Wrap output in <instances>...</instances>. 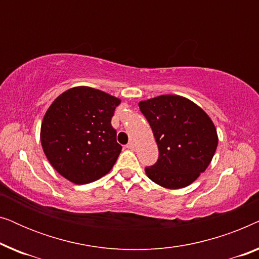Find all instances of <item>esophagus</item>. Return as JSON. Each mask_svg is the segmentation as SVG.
I'll list each match as a JSON object with an SVG mask.
<instances>
[{"label": "esophagus", "mask_w": 259, "mask_h": 259, "mask_svg": "<svg viewBox=\"0 0 259 259\" xmlns=\"http://www.w3.org/2000/svg\"><path fill=\"white\" fill-rule=\"evenodd\" d=\"M126 147L128 148V150H134V144L132 143V141H131V143H128L126 145Z\"/></svg>", "instance_id": "esophagus-1"}]
</instances>
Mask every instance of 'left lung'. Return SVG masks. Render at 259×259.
I'll list each match as a JSON object with an SVG mask.
<instances>
[{"label":"left lung","mask_w":259,"mask_h":259,"mask_svg":"<svg viewBox=\"0 0 259 259\" xmlns=\"http://www.w3.org/2000/svg\"><path fill=\"white\" fill-rule=\"evenodd\" d=\"M159 148V158L145 172L165 189H183L203 173L218 145L215 127L206 113L189 99L160 95L139 102Z\"/></svg>","instance_id":"obj_1"}]
</instances>
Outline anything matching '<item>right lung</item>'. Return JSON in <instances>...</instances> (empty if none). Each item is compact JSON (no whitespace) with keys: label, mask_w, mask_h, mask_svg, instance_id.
<instances>
[{"label":"right lung","mask_w":259,"mask_h":259,"mask_svg":"<svg viewBox=\"0 0 259 259\" xmlns=\"http://www.w3.org/2000/svg\"><path fill=\"white\" fill-rule=\"evenodd\" d=\"M120 99L91 87L63 92L46 112L41 144L53 167L77 185L100 179L115 164L121 145L111 120Z\"/></svg>","instance_id":"obj_1"}]
</instances>
